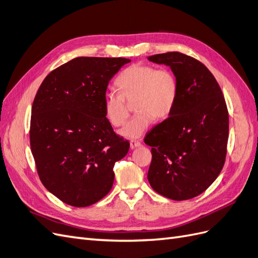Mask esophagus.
Listing matches in <instances>:
<instances>
[{
    "instance_id": "34e87169",
    "label": "esophagus",
    "mask_w": 258,
    "mask_h": 258,
    "mask_svg": "<svg viewBox=\"0 0 258 258\" xmlns=\"http://www.w3.org/2000/svg\"><path fill=\"white\" fill-rule=\"evenodd\" d=\"M141 146V143H140L139 141H131L130 142V148L131 150H135V148Z\"/></svg>"
}]
</instances>
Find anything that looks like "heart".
I'll list each match as a JSON object with an SVG mask.
<instances>
[{
    "instance_id": "heart-1",
    "label": "heart",
    "mask_w": 258,
    "mask_h": 258,
    "mask_svg": "<svg viewBox=\"0 0 258 258\" xmlns=\"http://www.w3.org/2000/svg\"><path fill=\"white\" fill-rule=\"evenodd\" d=\"M119 92H107L103 100L105 117L114 127H120L129 115L128 104L134 102L137 114L127 122L119 135L126 139L141 138L154 118L168 117L175 105L178 84L175 75L167 69L137 63L127 68L117 77Z\"/></svg>"
}]
</instances>
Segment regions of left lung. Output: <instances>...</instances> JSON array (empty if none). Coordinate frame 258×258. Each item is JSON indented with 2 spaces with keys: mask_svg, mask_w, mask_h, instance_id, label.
<instances>
[{
  "mask_svg": "<svg viewBox=\"0 0 258 258\" xmlns=\"http://www.w3.org/2000/svg\"><path fill=\"white\" fill-rule=\"evenodd\" d=\"M147 59L170 67L178 84L172 112L144 139L153 155L148 182L169 199H191L204 192L223 169L229 129L227 106L220 85L200 61L177 51Z\"/></svg>",
  "mask_w": 258,
  "mask_h": 258,
  "instance_id": "8db88e82",
  "label": "left lung"
}]
</instances>
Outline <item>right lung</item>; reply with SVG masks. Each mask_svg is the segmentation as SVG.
Masks as SVG:
<instances>
[{"label": "right lung", "instance_id": "add662e5", "mask_svg": "<svg viewBox=\"0 0 258 258\" xmlns=\"http://www.w3.org/2000/svg\"><path fill=\"white\" fill-rule=\"evenodd\" d=\"M131 60L79 57L53 70L37 90L30 143L43 185L62 202L88 207L105 197L114 165L130 144L103 110L108 82Z\"/></svg>", "mask_w": 258, "mask_h": 258}]
</instances>
